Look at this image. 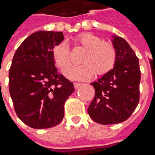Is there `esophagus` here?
Segmentation results:
<instances>
[{"label": "esophagus", "mask_w": 155, "mask_h": 155, "mask_svg": "<svg viewBox=\"0 0 155 155\" xmlns=\"http://www.w3.org/2000/svg\"><path fill=\"white\" fill-rule=\"evenodd\" d=\"M73 84H74L75 89H78V88H79V87L82 85V84H81V83H74Z\"/></svg>", "instance_id": "1"}]
</instances>
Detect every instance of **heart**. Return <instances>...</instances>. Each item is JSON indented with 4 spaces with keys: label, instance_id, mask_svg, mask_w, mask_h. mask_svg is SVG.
<instances>
[{
    "label": "heart",
    "instance_id": "obj_1",
    "mask_svg": "<svg viewBox=\"0 0 155 155\" xmlns=\"http://www.w3.org/2000/svg\"><path fill=\"white\" fill-rule=\"evenodd\" d=\"M73 43L85 49L82 55L79 66L70 69L66 76L72 79H89L96 74L97 76L108 73L115 66L116 61V50L110 42H104L92 33H81L73 39ZM51 58L56 67L61 72L71 64V58L66 43L60 42L51 49Z\"/></svg>",
    "mask_w": 155,
    "mask_h": 155
}]
</instances>
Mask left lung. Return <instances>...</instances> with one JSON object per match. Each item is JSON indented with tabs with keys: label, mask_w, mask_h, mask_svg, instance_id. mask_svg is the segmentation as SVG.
Instances as JSON below:
<instances>
[{
	"label": "left lung",
	"mask_w": 155,
	"mask_h": 155,
	"mask_svg": "<svg viewBox=\"0 0 155 155\" xmlns=\"http://www.w3.org/2000/svg\"><path fill=\"white\" fill-rule=\"evenodd\" d=\"M111 41L116 50L115 66L91 84L95 88V97L88 108L93 121L104 125L126 121L140 99L139 59L122 37L113 35Z\"/></svg>",
	"instance_id": "obj_1"
}]
</instances>
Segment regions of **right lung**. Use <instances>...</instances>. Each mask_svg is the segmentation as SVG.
<instances>
[{"label":"right lung","instance_id":"obj_1","mask_svg":"<svg viewBox=\"0 0 155 155\" xmlns=\"http://www.w3.org/2000/svg\"><path fill=\"white\" fill-rule=\"evenodd\" d=\"M64 40L62 32L38 31L18 47L9 70V93L18 117L33 128H49L64 118V103L74 91L59 74L51 49Z\"/></svg>","mask_w":155,"mask_h":155}]
</instances>
